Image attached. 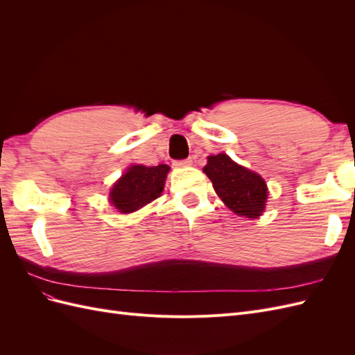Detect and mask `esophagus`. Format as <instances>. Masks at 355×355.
Returning a JSON list of instances; mask_svg holds the SVG:
<instances>
[{
	"label": "esophagus",
	"mask_w": 355,
	"mask_h": 355,
	"mask_svg": "<svg viewBox=\"0 0 355 355\" xmlns=\"http://www.w3.org/2000/svg\"><path fill=\"white\" fill-rule=\"evenodd\" d=\"M191 164H192V159H191V158L175 161V166H178V167H187V166H191Z\"/></svg>",
	"instance_id": "esophagus-1"
}]
</instances>
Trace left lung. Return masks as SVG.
I'll return each mask as SVG.
<instances>
[{
	"label": "left lung",
	"instance_id": "left-lung-1",
	"mask_svg": "<svg viewBox=\"0 0 355 355\" xmlns=\"http://www.w3.org/2000/svg\"><path fill=\"white\" fill-rule=\"evenodd\" d=\"M211 180L216 194L239 216H261L268 198L265 180L234 161L227 154L210 155L202 168Z\"/></svg>",
	"mask_w": 355,
	"mask_h": 355
}]
</instances>
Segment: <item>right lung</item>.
<instances>
[{
    "label": "right lung",
    "instance_id": "right-lung-1",
    "mask_svg": "<svg viewBox=\"0 0 355 355\" xmlns=\"http://www.w3.org/2000/svg\"><path fill=\"white\" fill-rule=\"evenodd\" d=\"M168 168L166 164L132 166L112 187L111 202L121 213H132L144 207L161 196Z\"/></svg>",
    "mask_w": 355,
    "mask_h": 355
}]
</instances>
